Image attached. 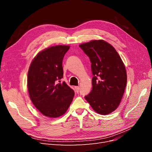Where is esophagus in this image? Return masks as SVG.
I'll return each mask as SVG.
<instances>
[{
	"instance_id": "esophagus-1",
	"label": "esophagus",
	"mask_w": 152,
	"mask_h": 152,
	"mask_svg": "<svg viewBox=\"0 0 152 152\" xmlns=\"http://www.w3.org/2000/svg\"><path fill=\"white\" fill-rule=\"evenodd\" d=\"M75 91L77 93H79V91L80 90V87L79 86H76L75 87Z\"/></svg>"
}]
</instances>
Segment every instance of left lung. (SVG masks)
<instances>
[{
	"mask_svg": "<svg viewBox=\"0 0 152 152\" xmlns=\"http://www.w3.org/2000/svg\"><path fill=\"white\" fill-rule=\"evenodd\" d=\"M89 57L93 88L85 99L94 111L108 115L120 104L127 84L125 65L111 44L103 40H93L79 45Z\"/></svg>",
	"mask_w": 152,
	"mask_h": 152,
	"instance_id": "1",
	"label": "left lung"
}]
</instances>
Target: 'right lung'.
I'll list each match as a JSON object with an SVG mask.
<instances>
[{
    "instance_id": "add662e5",
    "label": "right lung",
    "mask_w": 152,
    "mask_h": 152,
    "mask_svg": "<svg viewBox=\"0 0 152 152\" xmlns=\"http://www.w3.org/2000/svg\"><path fill=\"white\" fill-rule=\"evenodd\" d=\"M69 45H54L41 50L33 59L28 72L27 85L30 99L44 115L57 118L65 113L72 102L74 91L63 78V59Z\"/></svg>"
}]
</instances>
